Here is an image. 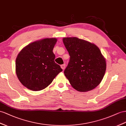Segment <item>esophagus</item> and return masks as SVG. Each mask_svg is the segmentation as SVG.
<instances>
[{"label":"esophagus","instance_id":"esophagus-1","mask_svg":"<svg viewBox=\"0 0 126 126\" xmlns=\"http://www.w3.org/2000/svg\"><path fill=\"white\" fill-rule=\"evenodd\" d=\"M61 68H62L63 70H64L65 69V64H62V65H61Z\"/></svg>","mask_w":126,"mask_h":126}]
</instances>
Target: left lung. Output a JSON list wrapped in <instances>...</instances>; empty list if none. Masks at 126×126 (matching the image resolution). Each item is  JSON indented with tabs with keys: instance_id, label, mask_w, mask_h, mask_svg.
Instances as JSON below:
<instances>
[{
	"instance_id": "obj_1",
	"label": "left lung",
	"mask_w": 126,
	"mask_h": 126,
	"mask_svg": "<svg viewBox=\"0 0 126 126\" xmlns=\"http://www.w3.org/2000/svg\"><path fill=\"white\" fill-rule=\"evenodd\" d=\"M63 41L70 56L64 73L71 85L80 92L94 89L102 81L106 68L99 48L77 37L64 38Z\"/></svg>"
}]
</instances>
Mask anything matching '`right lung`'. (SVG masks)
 Instances as JSON below:
<instances>
[{
	"mask_svg": "<svg viewBox=\"0 0 126 126\" xmlns=\"http://www.w3.org/2000/svg\"><path fill=\"white\" fill-rule=\"evenodd\" d=\"M57 39L45 38L30 43L18 53L16 59V73L28 89L39 91L49 86L61 71L54 61L53 52Z\"/></svg>",
	"mask_w": 126,
	"mask_h": 126,
	"instance_id": "1",
	"label": "right lung"
}]
</instances>
